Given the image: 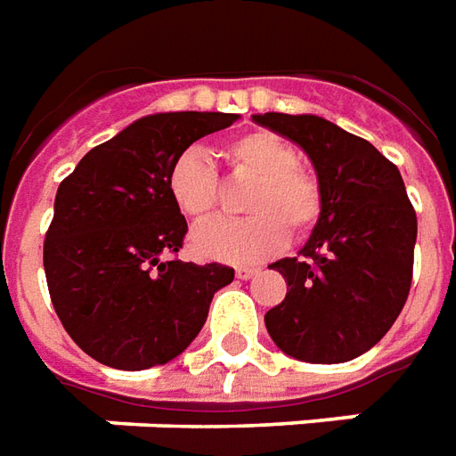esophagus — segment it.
<instances>
[{"instance_id":"1","label":"esophagus","mask_w":456,"mask_h":456,"mask_svg":"<svg viewBox=\"0 0 456 456\" xmlns=\"http://www.w3.org/2000/svg\"><path fill=\"white\" fill-rule=\"evenodd\" d=\"M256 273H258V268H254V266H239L237 268V278H244V281L251 276H256Z\"/></svg>"}]
</instances>
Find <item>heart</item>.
<instances>
[{
	"instance_id": "heart-1",
	"label": "heart",
	"mask_w": 456,
	"mask_h": 456,
	"mask_svg": "<svg viewBox=\"0 0 456 456\" xmlns=\"http://www.w3.org/2000/svg\"><path fill=\"white\" fill-rule=\"evenodd\" d=\"M222 159L239 178L254 180L244 198V219H217L195 229L200 256L256 264L286 247L288 229L303 237L322 217L325 195L320 180L305 170L297 149L276 131L251 129L219 146ZM166 188L175 208L192 222L208 219L219 200L217 170L200 149H185L170 163Z\"/></svg>"
}]
</instances>
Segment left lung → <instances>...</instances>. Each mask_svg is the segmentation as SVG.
I'll use <instances>...</instances> for the list:
<instances>
[{"instance_id":"obj_1","label":"left lung","mask_w":456,"mask_h":456,"mask_svg":"<svg viewBox=\"0 0 456 456\" xmlns=\"http://www.w3.org/2000/svg\"><path fill=\"white\" fill-rule=\"evenodd\" d=\"M254 121L305 151L325 195L300 256L273 264L288 293L264 317L268 335L300 362H349L391 330L411 293L418 217L401 173L322 117L266 112Z\"/></svg>"}]
</instances>
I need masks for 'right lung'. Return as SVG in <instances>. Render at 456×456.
Instances as JSON below:
<instances>
[{"instance_id":"right-lung-1","label":"right lung","mask_w":456,"mask_h":456,"mask_svg":"<svg viewBox=\"0 0 456 456\" xmlns=\"http://www.w3.org/2000/svg\"><path fill=\"white\" fill-rule=\"evenodd\" d=\"M237 114L168 112L94 146L55 195L45 232L48 293L73 342L104 366L141 371L175 359L234 281L222 264L168 258L188 222L166 188L173 159Z\"/></svg>"}]
</instances>
